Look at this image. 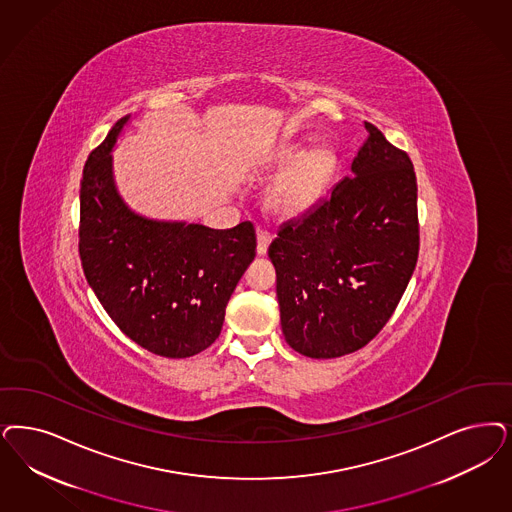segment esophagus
Instances as JSON below:
<instances>
[{
    "instance_id": "1",
    "label": "esophagus",
    "mask_w": 512,
    "mask_h": 512,
    "mask_svg": "<svg viewBox=\"0 0 512 512\" xmlns=\"http://www.w3.org/2000/svg\"><path fill=\"white\" fill-rule=\"evenodd\" d=\"M270 242H272V236L265 232V230H257V255H266V251H268V246H270Z\"/></svg>"
}]
</instances>
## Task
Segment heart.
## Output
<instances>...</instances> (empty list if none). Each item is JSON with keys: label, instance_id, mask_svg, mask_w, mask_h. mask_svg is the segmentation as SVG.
<instances>
[{"label": "heart", "instance_id": "b5f03b06", "mask_svg": "<svg viewBox=\"0 0 512 512\" xmlns=\"http://www.w3.org/2000/svg\"><path fill=\"white\" fill-rule=\"evenodd\" d=\"M278 164H287L266 189V208L280 217H299L308 212L325 191L335 172V153L314 147L300 153L299 147H285L276 155Z\"/></svg>", "mask_w": 512, "mask_h": 512}]
</instances>
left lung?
<instances>
[{"mask_svg":"<svg viewBox=\"0 0 512 512\" xmlns=\"http://www.w3.org/2000/svg\"><path fill=\"white\" fill-rule=\"evenodd\" d=\"M331 194L268 247L287 344L306 357L357 352L382 331L418 261L412 160L371 123Z\"/></svg>","mask_w":512,"mask_h":512,"instance_id":"8db88e82","label":"left lung"}]
</instances>
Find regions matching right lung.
Wrapping results in <instances>:
<instances>
[{"instance_id":"add662e5","label":"right lung","mask_w":512,"mask_h":512,"mask_svg":"<svg viewBox=\"0 0 512 512\" xmlns=\"http://www.w3.org/2000/svg\"><path fill=\"white\" fill-rule=\"evenodd\" d=\"M128 119L115 123L83 170L81 265L124 335L162 357H191L221 333L230 295L255 259V229L249 221L215 230L132 212L117 193L111 157Z\"/></svg>"}]
</instances>
